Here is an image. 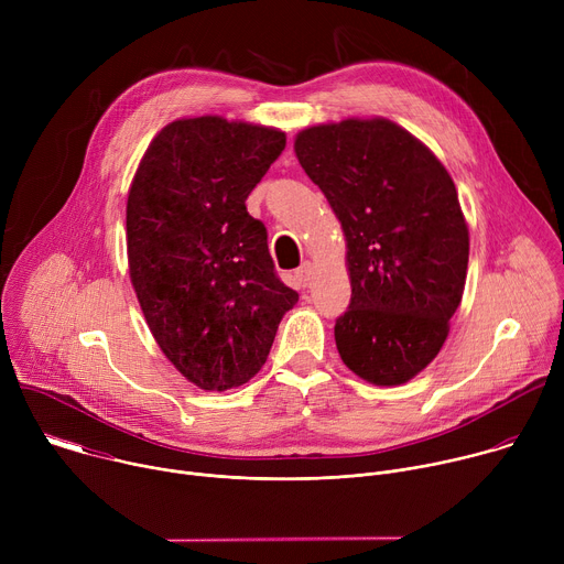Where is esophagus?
Masks as SVG:
<instances>
[{"instance_id":"34e87169","label":"esophagus","mask_w":564,"mask_h":564,"mask_svg":"<svg viewBox=\"0 0 564 564\" xmlns=\"http://www.w3.org/2000/svg\"><path fill=\"white\" fill-rule=\"evenodd\" d=\"M294 276H296V281H299V285H307L310 283V279H312V265L310 263H303L296 272H294Z\"/></svg>"}]
</instances>
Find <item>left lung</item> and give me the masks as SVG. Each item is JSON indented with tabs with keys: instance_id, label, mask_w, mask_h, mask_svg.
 <instances>
[{
	"instance_id": "1",
	"label": "left lung",
	"mask_w": 564,
	"mask_h": 564,
	"mask_svg": "<svg viewBox=\"0 0 564 564\" xmlns=\"http://www.w3.org/2000/svg\"><path fill=\"white\" fill-rule=\"evenodd\" d=\"M294 151L348 243L352 296L337 350L370 383H404L437 357L462 301L468 229L455 185L417 138L381 118L310 127Z\"/></svg>"
}]
</instances>
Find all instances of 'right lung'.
<instances>
[{"instance_id":"right-lung-1","label":"right lung","mask_w":564,"mask_h":564,"mask_svg":"<svg viewBox=\"0 0 564 564\" xmlns=\"http://www.w3.org/2000/svg\"><path fill=\"white\" fill-rule=\"evenodd\" d=\"M285 133L216 116L176 120L149 144L127 200L129 274L160 350L203 390H227L265 364L299 294L246 200Z\"/></svg>"}]
</instances>
